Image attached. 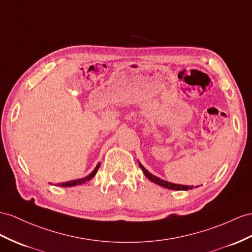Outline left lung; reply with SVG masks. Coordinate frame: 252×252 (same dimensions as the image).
Instances as JSON below:
<instances>
[{
    "label": "left lung",
    "instance_id": "left-lung-1",
    "mask_svg": "<svg viewBox=\"0 0 252 252\" xmlns=\"http://www.w3.org/2000/svg\"><path fill=\"white\" fill-rule=\"evenodd\" d=\"M139 167L141 168V170L144 171V173H145V176L150 180V181H152V182H154L156 184H158V185H160V186H163V188H165V189H173V190H189V189H193V186L191 185V186H188V185H181V184H175V183H170V182H167V181H164V180H162V179H159V178H158V177H156V176H153L152 173H150L149 171H148L145 167L141 165L140 163H139ZM198 188V186H197Z\"/></svg>",
    "mask_w": 252,
    "mask_h": 252
}]
</instances>
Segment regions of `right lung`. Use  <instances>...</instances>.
<instances>
[{
	"label": "right lung",
	"instance_id": "add662e5",
	"mask_svg": "<svg viewBox=\"0 0 252 252\" xmlns=\"http://www.w3.org/2000/svg\"><path fill=\"white\" fill-rule=\"evenodd\" d=\"M99 167H100V163H98V165L95 166V168L94 169V171H93L92 173H90V175H88L87 177H85V178H83V179H77V180H73V181H69V182L60 183V184H57V185H59V186H62V188H70V186H75V185H81V184L86 183L87 181H89V180H92V179L95 176V173H96V171H98Z\"/></svg>",
	"mask_w": 252,
	"mask_h": 252
}]
</instances>
